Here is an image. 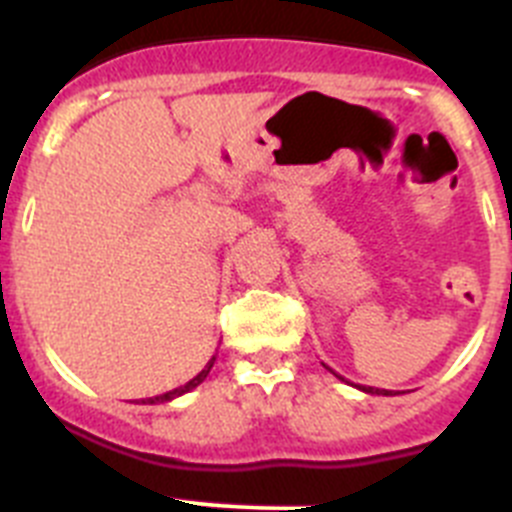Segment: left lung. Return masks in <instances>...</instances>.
<instances>
[{"label": "left lung", "instance_id": "obj_1", "mask_svg": "<svg viewBox=\"0 0 512 512\" xmlns=\"http://www.w3.org/2000/svg\"><path fill=\"white\" fill-rule=\"evenodd\" d=\"M325 366V364H323ZM325 369H330V366H325ZM330 372H333V369H330ZM336 374V372H333ZM338 379H343L341 374H336ZM343 382H346V379H343ZM361 392H366V395H384V397H390L392 395V390H379V387H359Z\"/></svg>", "mask_w": 512, "mask_h": 512}]
</instances>
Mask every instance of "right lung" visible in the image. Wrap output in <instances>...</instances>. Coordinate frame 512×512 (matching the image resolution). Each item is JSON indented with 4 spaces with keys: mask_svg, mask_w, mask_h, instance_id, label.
Listing matches in <instances>:
<instances>
[{
    "mask_svg": "<svg viewBox=\"0 0 512 512\" xmlns=\"http://www.w3.org/2000/svg\"><path fill=\"white\" fill-rule=\"evenodd\" d=\"M212 364H215V356H212L210 361H207V366L205 369H202L200 374H197V377L194 379H189L187 384H182V387H176V390H171V392H164V395H158V397H148V400H143V405H158V402H171V400H176V397H182V395H187V392H192L194 387H197V384H202L207 379V374H210V369H212Z\"/></svg>",
    "mask_w": 512,
    "mask_h": 512,
    "instance_id": "obj_1",
    "label": "right lung"
}]
</instances>
